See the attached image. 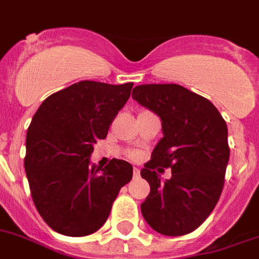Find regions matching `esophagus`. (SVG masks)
I'll use <instances>...</instances> for the list:
<instances>
[{
    "label": "esophagus",
    "mask_w": 259,
    "mask_h": 259,
    "mask_svg": "<svg viewBox=\"0 0 259 259\" xmlns=\"http://www.w3.org/2000/svg\"><path fill=\"white\" fill-rule=\"evenodd\" d=\"M140 177V170L138 167H134V178H139Z\"/></svg>",
    "instance_id": "1"
}]
</instances>
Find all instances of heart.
<instances>
[{
    "mask_svg": "<svg viewBox=\"0 0 259 259\" xmlns=\"http://www.w3.org/2000/svg\"><path fill=\"white\" fill-rule=\"evenodd\" d=\"M128 156H130V158H132V160H138L139 158V152L136 151H132L128 153Z\"/></svg>",
    "mask_w": 259,
    "mask_h": 259,
    "instance_id": "1",
    "label": "heart"
}]
</instances>
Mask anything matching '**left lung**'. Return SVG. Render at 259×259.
<instances>
[{
  "instance_id": "left-lung-1",
  "label": "left lung",
  "mask_w": 259,
  "mask_h": 259,
  "mask_svg": "<svg viewBox=\"0 0 259 259\" xmlns=\"http://www.w3.org/2000/svg\"><path fill=\"white\" fill-rule=\"evenodd\" d=\"M132 98L160 116L163 134L140 171L151 186L143 216L161 235L191 233L222 195L229 160L227 123L208 99L177 83L139 85ZM158 167H170L172 178L161 183Z\"/></svg>"
}]
</instances>
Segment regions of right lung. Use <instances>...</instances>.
Masks as SVG:
<instances>
[{
	"instance_id": "obj_1",
	"label": "right lung",
	"mask_w": 259,
	"mask_h": 259,
	"mask_svg": "<svg viewBox=\"0 0 259 259\" xmlns=\"http://www.w3.org/2000/svg\"><path fill=\"white\" fill-rule=\"evenodd\" d=\"M134 82L79 81L54 93L37 108L26 136L24 170L34 204L57 233L82 237L106 223L134 167L111 160L90 165L94 144L107 136Z\"/></svg>"
}]
</instances>
